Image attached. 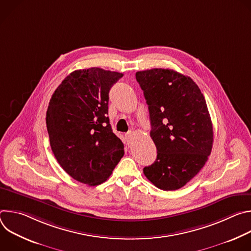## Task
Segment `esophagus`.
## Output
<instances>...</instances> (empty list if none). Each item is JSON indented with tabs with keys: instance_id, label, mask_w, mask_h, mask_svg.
<instances>
[{
	"instance_id": "obj_1",
	"label": "esophagus",
	"mask_w": 251,
	"mask_h": 251,
	"mask_svg": "<svg viewBox=\"0 0 251 251\" xmlns=\"http://www.w3.org/2000/svg\"><path fill=\"white\" fill-rule=\"evenodd\" d=\"M125 139H126L127 144H130V143H132V141L134 140V134L132 132H128L127 134H125Z\"/></svg>"
}]
</instances>
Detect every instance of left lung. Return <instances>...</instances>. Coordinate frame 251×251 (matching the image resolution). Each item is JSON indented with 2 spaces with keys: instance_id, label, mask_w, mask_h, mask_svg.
<instances>
[{
  "instance_id": "8db88e82",
  "label": "left lung",
  "mask_w": 251,
  "mask_h": 251,
  "mask_svg": "<svg viewBox=\"0 0 251 251\" xmlns=\"http://www.w3.org/2000/svg\"><path fill=\"white\" fill-rule=\"evenodd\" d=\"M150 114L157 159L143 169L163 191L184 187L210 155L213 131L205 99L194 80L172 69L136 73Z\"/></svg>"
}]
</instances>
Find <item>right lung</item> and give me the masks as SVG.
Masks as SVG:
<instances>
[{"label":"right lung","instance_id":"obj_1","mask_svg":"<svg viewBox=\"0 0 251 251\" xmlns=\"http://www.w3.org/2000/svg\"><path fill=\"white\" fill-rule=\"evenodd\" d=\"M123 74L99 67L75 70L53 92L47 128L55 159L75 180L97 186L124 155L108 115L109 90Z\"/></svg>","mask_w":251,"mask_h":251}]
</instances>
